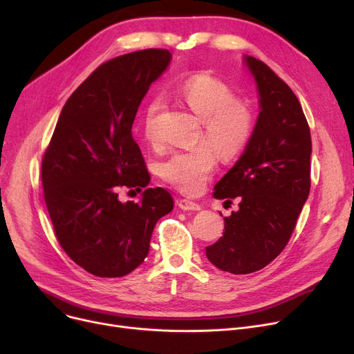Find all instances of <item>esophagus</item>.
<instances>
[{"label": "esophagus", "instance_id": "esophagus-1", "mask_svg": "<svg viewBox=\"0 0 354 354\" xmlns=\"http://www.w3.org/2000/svg\"><path fill=\"white\" fill-rule=\"evenodd\" d=\"M178 205L183 211H199L201 209L199 203H196L194 201H189V199H180V201H178Z\"/></svg>", "mask_w": 354, "mask_h": 354}]
</instances>
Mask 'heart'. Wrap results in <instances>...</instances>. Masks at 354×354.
Masks as SVG:
<instances>
[{"label": "heart", "instance_id": "obj_1", "mask_svg": "<svg viewBox=\"0 0 354 354\" xmlns=\"http://www.w3.org/2000/svg\"><path fill=\"white\" fill-rule=\"evenodd\" d=\"M176 95L202 122L201 143L189 151H178L160 162L159 174L185 194L198 192L216 165V153L231 159L244 151L254 132L252 109L235 100L234 91L209 74H196L178 88ZM162 110L160 99L147 103L143 115V136L149 143H156V119Z\"/></svg>", "mask_w": 354, "mask_h": 354}]
</instances>
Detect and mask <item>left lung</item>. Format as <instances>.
<instances>
[{"mask_svg": "<svg viewBox=\"0 0 354 354\" xmlns=\"http://www.w3.org/2000/svg\"><path fill=\"white\" fill-rule=\"evenodd\" d=\"M258 90L259 115L244 153L215 185L214 198L239 209L207 258L222 271L250 274L286 248L310 194L311 136L292 90L261 60L244 55Z\"/></svg>", "mask_w": 354, "mask_h": 354, "instance_id": "obj_1", "label": "left lung"}]
</instances>
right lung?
Wrapping results in <instances>:
<instances>
[{"mask_svg": "<svg viewBox=\"0 0 354 354\" xmlns=\"http://www.w3.org/2000/svg\"><path fill=\"white\" fill-rule=\"evenodd\" d=\"M163 48L129 53L99 66L74 90L43 156L44 201L55 236L87 272L116 278L138 268L156 222L174 209L163 188L140 202H120L119 189L146 188L151 176L132 124L143 97L169 66Z\"/></svg>", "mask_w": 354, "mask_h": 354, "instance_id": "right-lung-1", "label": "right lung"}]
</instances>
